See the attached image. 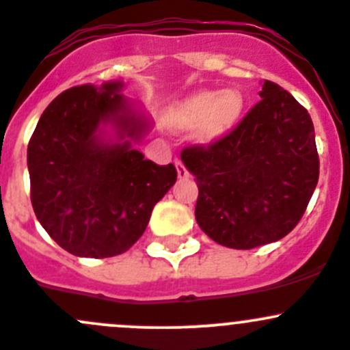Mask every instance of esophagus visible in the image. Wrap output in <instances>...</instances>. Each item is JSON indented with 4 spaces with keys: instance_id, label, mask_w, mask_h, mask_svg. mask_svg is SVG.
I'll return each instance as SVG.
<instances>
[{
    "instance_id": "1",
    "label": "esophagus",
    "mask_w": 350,
    "mask_h": 350,
    "mask_svg": "<svg viewBox=\"0 0 350 350\" xmlns=\"http://www.w3.org/2000/svg\"><path fill=\"white\" fill-rule=\"evenodd\" d=\"M175 167H176V174H178V178H187L189 176V170L183 165L182 160H175Z\"/></svg>"
}]
</instances>
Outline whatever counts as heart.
Returning a JSON list of instances; mask_svg holds the SVG:
<instances>
[{"mask_svg": "<svg viewBox=\"0 0 350 350\" xmlns=\"http://www.w3.org/2000/svg\"><path fill=\"white\" fill-rule=\"evenodd\" d=\"M243 96L237 90H200L183 98L172 110L170 122L178 129L196 126V137L213 143L230 133L243 112Z\"/></svg>", "mask_w": 350, "mask_h": 350, "instance_id": "heart-1", "label": "heart"}]
</instances>
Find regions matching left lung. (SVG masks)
<instances>
[{
	"instance_id": "obj_1",
	"label": "left lung",
	"mask_w": 350,
	"mask_h": 350,
	"mask_svg": "<svg viewBox=\"0 0 350 350\" xmlns=\"http://www.w3.org/2000/svg\"><path fill=\"white\" fill-rule=\"evenodd\" d=\"M234 129L207 146L183 148L196 176V219L216 243L250 250L284 238L299 223L320 175L308 110L274 81Z\"/></svg>"
}]
</instances>
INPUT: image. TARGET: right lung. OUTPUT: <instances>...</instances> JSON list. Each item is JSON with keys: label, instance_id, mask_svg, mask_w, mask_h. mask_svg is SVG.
Returning <instances> with one entry per match:
<instances>
[{"label": "right lung", "instance_id": "obj_1", "mask_svg": "<svg viewBox=\"0 0 350 350\" xmlns=\"http://www.w3.org/2000/svg\"><path fill=\"white\" fill-rule=\"evenodd\" d=\"M122 83L72 86L40 116L27 150L30 200L37 219L66 252L105 258L129 250L154 204L176 182L172 163L157 165L131 148L148 129L120 95ZM114 124L124 144L98 129Z\"/></svg>", "mask_w": 350, "mask_h": 350}]
</instances>
